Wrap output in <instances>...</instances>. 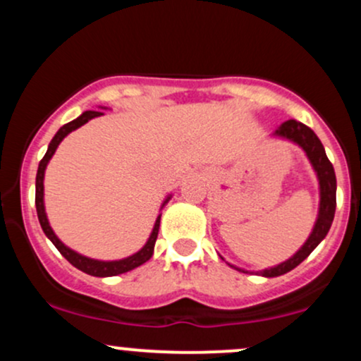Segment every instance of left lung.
I'll use <instances>...</instances> for the list:
<instances>
[{"mask_svg":"<svg viewBox=\"0 0 361 361\" xmlns=\"http://www.w3.org/2000/svg\"><path fill=\"white\" fill-rule=\"evenodd\" d=\"M275 135L279 137L288 139L292 142L299 144L307 154L310 164L316 169L319 178V188H321V204H319V215L316 226H314L312 234L305 241L304 246L300 247L292 258L283 261L279 267L268 268V270L259 271L263 276H280L283 273L293 270L295 267L304 261L307 256L317 247V244L326 238L329 233V227L333 224L334 212H336V175H334V168L331 161L327 159L324 146L314 134L312 128H309L304 123L297 122V120H287L275 130ZM241 271V270H239Z\"/></svg>","mask_w":361,"mask_h":361,"instance_id":"1","label":"left lung"}]
</instances>
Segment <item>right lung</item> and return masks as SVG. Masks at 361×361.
I'll return each instance as SVG.
<instances>
[{"label": "right lung", "instance_id": "obj_1", "mask_svg": "<svg viewBox=\"0 0 361 361\" xmlns=\"http://www.w3.org/2000/svg\"><path fill=\"white\" fill-rule=\"evenodd\" d=\"M100 115H103L102 111H94V110L85 111V114H81L76 120H73V122L62 126L59 130H57V134L54 135L51 144H49L47 152H45V156L42 157V159H40L39 169H37L35 207H37V215H39V222H40V226H42V231L45 233V235L51 239L54 246L59 250L61 255L64 256V258L68 259L69 263L73 264V267H76L78 270L88 273V275H91V276H115V275H120V273L134 270V268H137V267H140V264L146 263L147 259H151L152 252H154V244H156V239H157V233H159L161 214L157 215L154 229H152V233H151V235H149L146 246H144L142 250L135 252V255L128 256V258H123V259H118V261H98V259H91V258H86V256L78 255L76 251L69 250L68 246H64V244H62L59 239H57V235L54 234L51 226H49L47 215H45V207H44V173H45V168H47L49 159H51V157L54 156V152H56V149L61 144V140L64 139L66 135L69 134V132L76 130L78 127L85 126L88 120L94 118V117H100ZM168 200H169V197L166 198V200H164V204H168ZM164 204H163V207H164Z\"/></svg>", "mask_w": 361, "mask_h": 361}]
</instances>
